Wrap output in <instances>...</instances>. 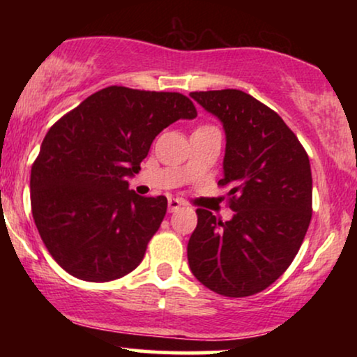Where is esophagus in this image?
<instances>
[{
  "label": "esophagus",
  "mask_w": 357,
  "mask_h": 357,
  "mask_svg": "<svg viewBox=\"0 0 357 357\" xmlns=\"http://www.w3.org/2000/svg\"><path fill=\"white\" fill-rule=\"evenodd\" d=\"M182 206H185V203L180 202L178 198H169V213H175Z\"/></svg>",
  "instance_id": "1"
}]
</instances>
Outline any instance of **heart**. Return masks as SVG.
Listing matches in <instances>:
<instances>
[{
  "mask_svg": "<svg viewBox=\"0 0 357 357\" xmlns=\"http://www.w3.org/2000/svg\"><path fill=\"white\" fill-rule=\"evenodd\" d=\"M203 126H209V125H203Z\"/></svg>",
  "mask_w": 357,
  "mask_h": 357,
  "instance_id": "b5f03b06",
  "label": "heart"
}]
</instances>
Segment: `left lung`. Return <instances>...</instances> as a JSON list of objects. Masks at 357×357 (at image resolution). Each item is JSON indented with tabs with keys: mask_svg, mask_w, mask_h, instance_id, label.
<instances>
[{
	"mask_svg": "<svg viewBox=\"0 0 357 357\" xmlns=\"http://www.w3.org/2000/svg\"><path fill=\"white\" fill-rule=\"evenodd\" d=\"M190 96L226 130L224 178L231 221L198 208L187 255L195 278L218 294L247 297L273 284L294 260L312 219V172L304 146L280 115L238 89Z\"/></svg>",
	"mask_w": 357,
	"mask_h": 357,
	"instance_id": "8db88e82",
	"label": "left lung"
}]
</instances>
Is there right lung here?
I'll return each instance as SVG.
<instances>
[{
  "label": "right lung",
  "mask_w": 357,
  "mask_h": 357,
  "mask_svg": "<svg viewBox=\"0 0 357 357\" xmlns=\"http://www.w3.org/2000/svg\"><path fill=\"white\" fill-rule=\"evenodd\" d=\"M197 109L180 92L109 86L48 130L32 164L31 206L43 243L75 278L107 282L143 260L167 198L128 190L155 136Z\"/></svg>",
  "instance_id": "add662e5"
}]
</instances>
